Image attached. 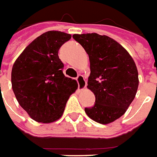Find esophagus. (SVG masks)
<instances>
[{
  "label": "esophagus",
  "instance_id": "obj_1",
  "mask_svg": "<svg viewBox=\"0 0 157 157\" xmlns=\"http://www.w3.org/2000/svg\"><path fill=\"white\" fill-rule=\"evenodd\" d=\"M78 84V90L83 91L86 88V81L84 79L83 75H78L77 78Z\"/></svg>",
  "mask_w": 157,
  "mask_h": 157
}]
</instances>
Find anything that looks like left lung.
I'll list each match as a JSON object with an SVG mask.
<instances>
[{
	"instance_id": "8db88e82",
	"label": "left lung",
	"mask_w": 157,
	"mask_h": 157,
	"mask_svg": "<svg viewBox=\"0 0 157 157\" xmlns=\"http://www.w3.org/2000/svg\"><path fill=\"white\" fill-rule=\"evenodd\" d=\"M73 39L89 55L90 75L87 88L95 103L85 108L87 116L101 124H109L126 112L139 86L136 64L127 50L106 35L75 34Z\"/></svg>"
}]
</instances>
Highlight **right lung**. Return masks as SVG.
<instances>
[{
	"label": "right lung",
	"instance_id": "obj_1",
	"mask_svg": "<svg viewBox=\"0 0 157 157\" xmlns=\"http://www.w3.org/2000/svg\"><path fill=\"white\" fill-rule=\"evenodd\" d=\"M72 35L48 31L34 39L16 59L12 88L19 105L38 123H51L63 116L70 95L78 89L75 79L63 74L60 47Z\"/></svg>",
	"mask_w": 157,
	"mask_h": 157
}]
</instances>
